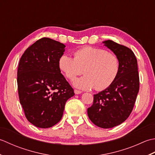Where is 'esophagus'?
I'll use <instances>...</instances> for the list:
<instances>
[{
    "label": "esophagus",
    "mask_w": 155,
    "mask_h": 155,
    "mask_svg": "<svg viewBox=\"0 0 155 155\" xmlns=\"http://www.w3.org/2000/svg\"><path fill=\"white\" fill-rule=\"evenodd\" d=\"M82 92L81 91H80V90H74V93L75 94H81Z\"/></svg>",
    "instance_id": "34e87169"
}]
</instances>
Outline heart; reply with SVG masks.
<instances>
[{"mask_svg": "<svg viewBox=\"0 0 155 155\" xmlns=\"http://www.w3.org/2000/svg\"><path fill=\"white\" fill-rule=\"evenodd\" d=\"M59 68L69 80L84 73V76L75 79L74 85L82 90L94 87L104 90L112 85L118 76L120 62L117 56L105 49L84 47L74 53V58L68 54L61 55Z\"/></svg>", "mask_w": 155, "mask_h": 155, "instance_id": "heart-1", "label": "heart"}]
</instances>
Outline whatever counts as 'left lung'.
<instances>
[{"label":"left lung","instance_id":"1","mask_svg":"<svg viewBox=\"0 0 155 155\" xmlns=\"http://www.w3.org/2000/svg\"><path fill=\"white\" fill-rule=\"evenodd\" d=\"M103 43L117 56L120 69L111 86L94 94L87 115L98 127L110 128L124 122L133 110L139 91V75L137 59L130 49L111 40Z\"/></svg>","mask_w":155,"mask_h":155}]
</instances>
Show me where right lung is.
<instances>
[{
  "instance_id": "add662e5",
  "label": "right lung",
  "mask_w": 155,
  "mask_h": 155,
  "mask_svg": "<svg viewBox=\"0 0 155 155\" xmlns=\"http://www.w3.org/2000/svg\"><path fill=\"white\" fill-rule=\"evenodd\" d=\"M65 45L47 37L37 40L21 58L18 93L28 121L39 128L52 127L61 119L74 91L61 74L58 61Z\"/></svg>"
}]
</instances>
